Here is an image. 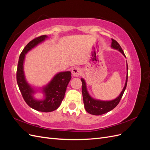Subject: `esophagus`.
I'll use <instances>...</instances> for the list:
<instances>
[{
  "mask_svg": "<svg viewBox=\"0 0 150 150\" xmlns=\"http://www.w3.org/2000/svg\"><path fill=\"white\" fill-rule=\"evenodd\" d=\"M81 69H79V67H75L74 69H72V75L74 77H78L80 76L81 74Z\"/></svg>",
  "mask_w": 150,
  "mask_h": 150,
  "instance_id": "1",
  "label": "esophagus"
}]
</instances>
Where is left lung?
Returning a JSON list of instances; mask_svg holds the SVG:
<instances>
[{
	"instance_id": "1",
	"label": "left lung",
	"mask_w": 150,
	"mask_h": 150,
	"mask_svg": "<svg viewBox=\"0 0 150 150\" xmlns=\"http://www.w3.org/2000/svg\"><path fill=\"white\" fill-rule=\"evenodd\" d=\"M111 40H112L111 47L115 49L118 50L120 52L122 53V55L126 57L125 54L123 51H122V48L121 47L120 45L118 44V42L113 39H111ZM126 66H127V71H128V64H127V62H126ZM81 81H82V84H83L82 93H83V103L84 104L85 110L88 112H89V114L98 116V115H103L104 113H106L109 111H111L117 105V104H119L126 88L127 81H128V72H127V75H126V83L121 93L116 99H113V100H111V101H101V100H98V99H95L93 98L90 96L88 92L84 79L83 78H81Z\"/></svg>"
}]
</instances>
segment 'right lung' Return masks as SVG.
<instances>
[{"label":"right lung","mask_w":150,"mask_h":150,"mask_svg":"<svg viewBox=\"0 0 150 150\" xmlns=\"http://www.w3.org/2000/svg\"><path fill=\"white\" fill-rule=\"evenodd\" d=\"M47 36H39L32 40L20 54L17 69V83L24 101L28 105L35 110L41 112H51L59 107L64 98L68 83L71 79V72L65 71L59 72L54 76L52 79L44 87L42 91L44 98L38 100L34 98L36 91L26 81L24 72V62L25 54L32 49L44 41Z\"/></svg>","instance_id":"add662e5"}]
</instances>
